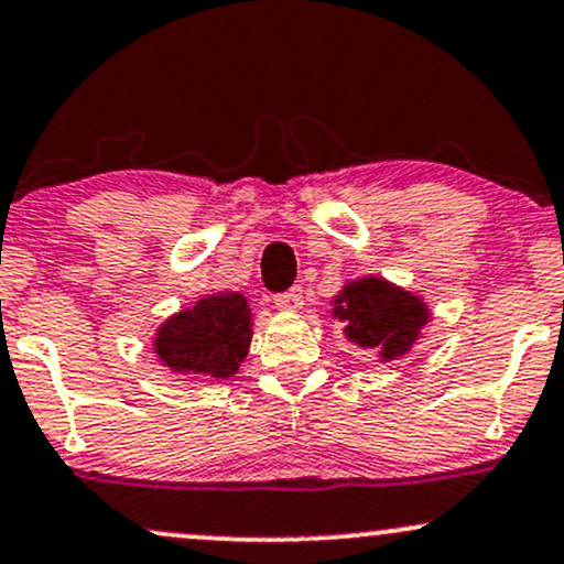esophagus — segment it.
<instances>
[{"mask_svg":"<svg viewBox=\"0 0 564 564\" xmlns=\"http://www.w3.org/2000/svg\"><path fill=\"white\" fill-rule=\"evenodd\" d=\"M275 307L289 310V313L300 310L302 307V286H294L289 291H281V294H275Z\"/></svg>","mask_w":564,"mask_h":564,"instance_id":"esophagus-1","label":"esophagus"}]
</instances>
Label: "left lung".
I'll return each instance as SVG.
<instances>
[{"label":"left lung","instance_id":"8db88e82","mask_svg":"<svg viewBox=\"0 0 564 564\" xmlns=\"http://www.w3.org/2000/svg\"><path fill=\"white\" fill-rule=\"evenodd\" d=\"M334 315L345 323L349 341L377 349L384 360L403 358L430 318L422 300L379 278L347 283L336 296Z\"/></svg>","mask_w":564,"mask_h":564}]
</instances>
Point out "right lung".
Returning a JSON list of instances; mask_svg holds the SVG:
<instances>
[{
    "instance_id": "1",
    "label": "right lung",
    "mask_w": 564,
    "mask_h": 564,
    "mask_svg": "<svg viewBox=\"0 0 564 564\" xmlns=\"http://www.w3.org/2000/svg\"><path fill=\"white\" fill-rule=\"evenodd\" d=\"M251 341V310L241 294H217L172 315L156 336V355L177 373L228 379Z\"/></svg>"
}]
</instances>
